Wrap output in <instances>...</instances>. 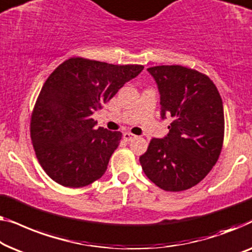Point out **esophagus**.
Wrapping results in <instances>:
<instances>
[{"label": "esophagus", "instance_id": "34e87169", "mask_svg": "<svg viewBox=\"0 0 252 252\" xmlns=\"http://www.w3.org/2000/svg\"><path fill=\"white\" fill-rule=\"evenodd\" d=\"M137 136H134V134L130 133V132H125L123 133V139H125L126 141H131L132 139H134Z\"/></svg>", "mask_w": 252, "mask_h": 252}]
</instances>
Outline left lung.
Here are the masks:
<instances>
[{"mask_svg": "<svg viewBox=\"0 0 252 252\" xmlns=\"http://www.w3.org/2000/svg\"><path fill=\"white\" fill-rule=\"evenodd\" d=\"M161 94V116L173 119L164 139L139 158L147 178L168 192L197 185L214 168L225 134L221 97L210 77L179 65L147 68Z\"/></svg>", "mask_w": 252, "mask_h": 252, "instance_id": "obj_1", "label": "left lung"}]
</instances>
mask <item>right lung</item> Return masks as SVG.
Segmentation results:
<instances>
[{
  "instance_id": "obj_1",
  "label": "right lung",
  "mask_w": 252,
  "mask_h": 252,
  "mask_svg": "<svg viewBox=\"0 0 252 252\" xmlns=\"http://www.w3.org/2000/svg\"><path fill=\"white\" fill-rule=\"evenodd\" d=\"M143 69L72 57L50 74L35 101L30 130L38 163L54 182L79 189L104 175L122 133L95 129L91 115Z\"/></svg>"
}]
</instances>
